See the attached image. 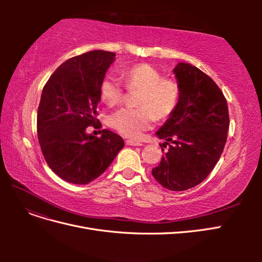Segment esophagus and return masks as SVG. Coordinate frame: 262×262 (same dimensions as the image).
Segmentation results:
<instances>
[{
	"instance_id": "1",
	"label": "esophagus",
	"mask_w": 262,
	"mask_h": 262,
	"mask_svg": "<svg viewBox=\"0 0 262 262\" xmlns=\"http://www.w3.org/2000/svg\"><path fill=\"white\" fill-rule=\"evenodd\" d=\"M125 143H126V145H131V146H142V145H143L141 143V142L134 141V140H126Z\"/></svg>"
}]
</instances>
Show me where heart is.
<instances>
[{
	"mask_svg": "<svg viewBox=\"0 0 262 262\" xmlns=\"http://www.w3.org/2000/svg\"><path fill=\"white\" fill-rule=\"evenodd\" d=\"M121 75L126 90L139 91L136 96L137 108H121L109 116V125L122 136L139 138L149 129L155 119L169 118L180 100V85L171 77H163L161 71L147 63L124 68ZM101 100L108 106L121 102L124 90L120 82L107 74L99 85Z\"/></svg>",
	"mask_w": 262,
	"mask_h": 262,
	"instance_id": "1",
	"label": "heart"
}]
</instances>
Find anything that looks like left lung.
I'll list each match as a JSON object with an SVG mask.
<instances>
[{
  "mask_svg": "<svg viewBox=\"0 0 262 262\" xmlns=\"http://www.w3.org/2000/svg\"><path fill=\"white\" fill-rule=\"evenodd\" d=\"M173 73L180 100L156 132L168 148L152 175L164 188L184 191L199 185L215 167L227 140L229 116L223 93L201 70L178 63Z\"/></svg>",
  "mask_w": 262,
  "mask_h": 262,
  "instance_id": "left-lung-1",
  "label": "left lung"
}]
</instances>
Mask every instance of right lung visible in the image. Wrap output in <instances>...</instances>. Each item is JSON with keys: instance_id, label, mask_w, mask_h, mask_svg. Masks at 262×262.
Segmentation results:
<instances>
[{"instance_id": "1", "label": "right lung", "mask_w": 262, "mask_h": 262, "mask_svg": "<svg viewBox=\"0 0 262 262\" xmlns=\"http://www.w3.org/2000/svg\"><path fill=\"white\" fill-rule=\"evenodd\" d=\"M115 53L95 50L63 62L42 90L37 114V133L45 160L63 180L86 185L99 177L123 146L122 138L96 128L99 85Z\"/></svg>"}]
</instances>
